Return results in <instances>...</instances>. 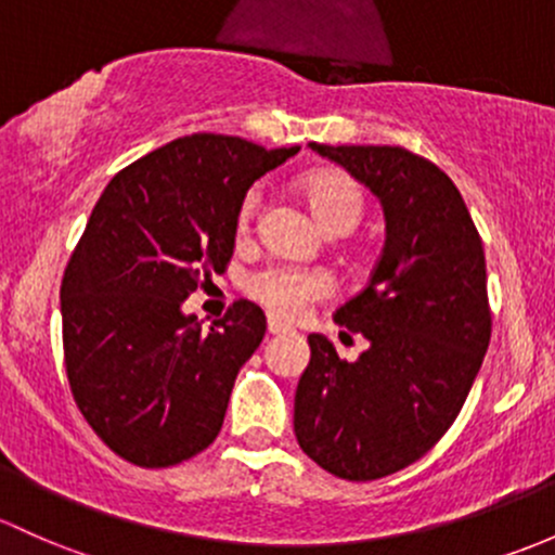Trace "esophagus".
Masks as SVG:
<instances>
[{
	"label": "esophagus",
	"instance_id": "obj_1",
	"mask_svg": "<svg viewBox=\"0 0 555 555\" xmlns=\"http://www.w3.org/2000/svg\"><path fill=\"white\" fill-rule=\"evenodd\" d=\"M268 332H271V335H284V332H293V326L284 324L282 319L276 317H268Z\"/></svg>",
	"mask_w": 555,
	"mask_h": 555
}]
</instances>
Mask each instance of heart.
I'll use <instances>...</instances> for the list:
<instances>
[{
    "instance_id": "1",
    "label": "heart",
    "mask_w": 555,
    "mask_h": 555,
    "mask_svg": "<svg viewBox=\"0 0 555 555\" xmlns=\"http://www.w3.org/2000/svg\"><path fill=\"white\" fill-rule=\"evenodd\" d=\"M319 223L330 233H348L364 218V189L346 172H317L302 183ZM260 191L253 189L238 207V233H247L258 212ZM247 293L282 319H297L332 293V276L322 268H300L271 262L253 271L244 282Z\"/></svg>"
}]
</instances>
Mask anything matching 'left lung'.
Here are the masks:
<instances>
[{"mask_svg":"<svg viewBox=\"0 0 555 555\" xmlns=\"http://www.w3.org/2000/svg\"><path fill=\"white\" fill-rule=\"evenodd\" d=\"M311 149L377 194L385 247L370 284L335 311L370 348L346 361L308 335L295 436L326 474L375 481L439 444L463 410L492 335L487 262L457 185L434 162L401 145Z\"/></svg>","mask_w":555,"mask_h":555,"instance_id":"obj_1","label":"left lung"}]
</instances>
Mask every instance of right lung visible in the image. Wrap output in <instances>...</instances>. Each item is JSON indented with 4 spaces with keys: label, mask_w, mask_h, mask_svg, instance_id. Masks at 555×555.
I'll list each match as a JSON object with an SVG mask.
<instances>
[{
    "label": "right lung",
    "mask_w": 555,
    "mask_h": 555,
    "mask_svg": "<svg viewBox=\"0 0 555 555\" xmlns=\"http://www.w3.org/2000/svg\"><path fill=\"white\" fill-rule=\"evenodd\" d=\"M297 151L196 132L116 172L92 209L61 284L63 364L79 412L127 463L170 468L223 428L266 313L233 300L202 330L180 306L229 268L249 185Z\"/></svg>",
    "instance_id": "right-lung-1"
}]
</instances>
